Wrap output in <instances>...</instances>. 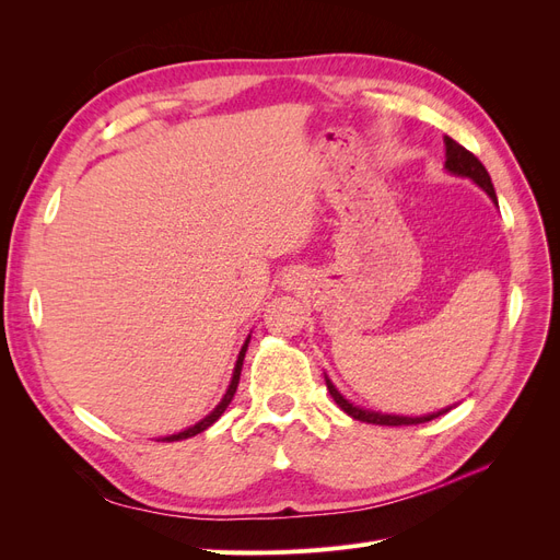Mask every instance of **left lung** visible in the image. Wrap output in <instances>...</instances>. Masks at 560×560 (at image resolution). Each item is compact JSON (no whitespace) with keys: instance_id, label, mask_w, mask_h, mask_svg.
Returning a JSON list of instances; mask_svg holds the SVG:
<instances>
[{"instance_id":"left-lung-1","label":"left lung","mask_w":560,"mask_h":560,"mask_svg":"<svg viewBox=\"0 0 560 560\" xmlns=\"http://www.w3.org/2000/svg\"><path fill=\"white\" fill-rule=\"evenodd\" d=\"M444 144H446V173L455 175V177H467L471 179L474 184L479 186V189H483L488 194V198L495 202L498 206V196H495V189H493V182H490V175L483 167V163L471 154V151H467L463 144H457L455 140L451 138H444ZM325 381H327V389L329 395L334 397V401L341 406V411H346L350 418L354 420H362V422H374V425H420V422H428V420H434L439 416H444L446 411H451L453 406H448V409H442L436 413H428V416H397V413H381V411H374V409H364V406H358L354 401L346 399L341 395V389H338L331 378L325 374Z\"/></svg>"}]
</instances>
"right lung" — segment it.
I'll return each instance as SVG.
<instances>
[{
	"label": "right lung",
	"mask_w": 560,
	"mask_h": 560,
	"mask_svg": "<svg viewBox=\"0 0 560 560\" xmlns=\"http://www.w3.org/2000/svg\"><path fill=\"white\" fill-rule=\"evenodd\" d=\"M247 343H249V336L245 338V343H243V348H241V352H238V360H235L233 376H231V383H229V387H226V393H224L222 401H219L206 418L198 420L196 425L186 428V430H182V432H177V434H167V436L161 439V442H179V439L196 436V434H200L202 430H208V428L212 425V422L219 420V416H222V413L226 411V406L231 404V399H233V395H235V389H238V381H241V371H243V360H245V352H247Z\"/></svg>",
	"instance_id": "obj_1"
}]
</instances>
